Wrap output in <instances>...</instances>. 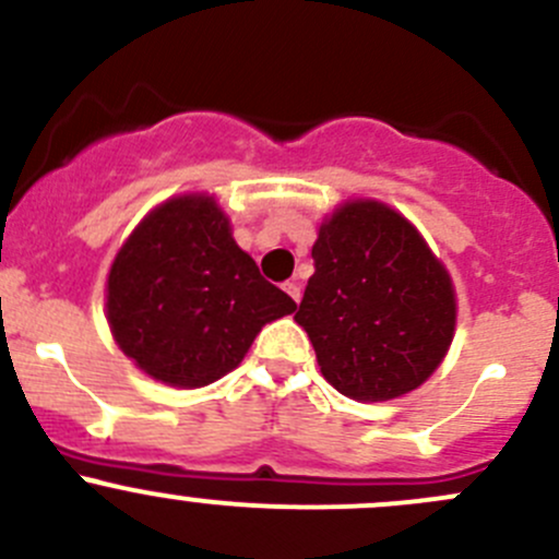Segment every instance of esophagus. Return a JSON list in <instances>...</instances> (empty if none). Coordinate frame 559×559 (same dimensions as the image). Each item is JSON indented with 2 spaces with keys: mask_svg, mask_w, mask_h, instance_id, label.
<instances>
[{
  "mask_svg": "<svg viewBox=\"0 0 559 559\" xmlns=\"http://www.w3.org/2000/svg\"><path fill=\"white\" fill-rule=\"evenodd\" d=\"M284 292H286V295L292 297V300L300 302V284H297V281H286V284H284Z\"/></svg>",
  "mask_w": 559,
  "mask_h": 559,
  "instance_id": "obj_1",
  "label": "esophagus"
}]
</instances>
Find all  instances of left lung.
<instances>
[{"mask_svg":"<svg viewBox=\"0 0 559 559\" xmlns=\"http://www.w3.org/2000/svg\"><path fill=\"white\" fill-rule=\"evenodd\" d=\"M297 324L324 379L354 400L425 384L454 335V289L421 235L392 207L348 202L321 224Z\"/></svg>","mask_w":559,"mask_h":559,"instance_id":"1","label":"left lung"}]
</instances>
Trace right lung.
Listing matches in <instances>:
<instances>
[{
    "label": "right lung",
    "instance_id": "obj_1",
    "mask_svg": "<svg viewBox=\"0 0 559 559\" xmlns=\"http://www.w3.org/2000/svg\"><path fill=\"white\" fill-rule=\"evenodd\" d=\"M295 308L240 251L216 202L200 194L145 216L107 275V321L121 352L180 389L238 368L257 332Z\"/></svg>",
    "mask_w": 559,
    "mask_h": 559
}]
</instances>
